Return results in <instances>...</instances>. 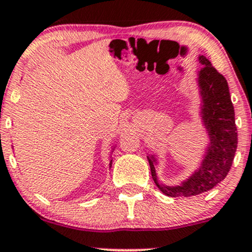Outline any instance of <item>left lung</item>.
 <instances>
[{
  "instance_id": "left-lung-1",
  "label": "left lung",
  "mask_w": 252,
  "mask_h": 252,
  "mask_svg": "<svg viewBox=\"0 0 252 252\" xmlns=\"http://www.w3.org/2000/svg\"><path fill=\"white\" fill-rule=\"evenodd\" d=\"M202 65L199 71V88L202 97L201 115L210 136V147L200 168L180 186H163L158 182L155 158L147 156L153 180L167 196H193L212 189L226 178L232 166L237 143L235 110L231 102L226 79L212 66L206 57H199Z\"/></svg>"
}]
</instances>
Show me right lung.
I'll use <instances>...</instances> for the list:
<instances>
[{
	"label": "right lung",
	"instance_id": "obj_1",
	"mask_svg": "<svg viewBox=\"0 0 252 252\" xmlns=\"http://www.w3.org/2000/svg\"><path fill=\"white\" fill-rule=\"evenodd\" d=\"M111 163H112V160H111V161H110V167H111Z\"/></svg>",
	"mask_w": 252,
	"mask_h": 252
}]
</instances>
